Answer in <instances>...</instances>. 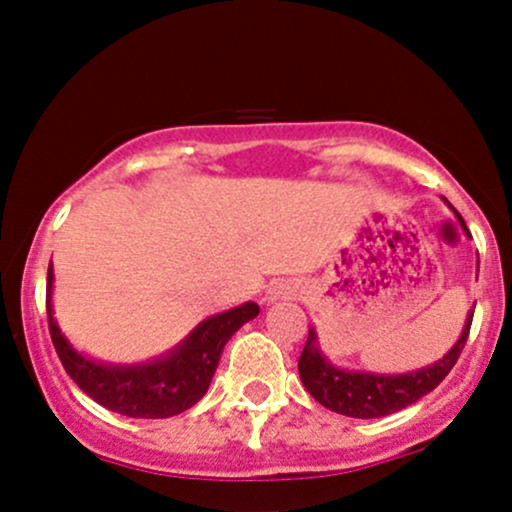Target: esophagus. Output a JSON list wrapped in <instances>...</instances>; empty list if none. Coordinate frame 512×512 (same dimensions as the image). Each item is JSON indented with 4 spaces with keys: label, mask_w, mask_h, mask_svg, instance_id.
<instances>
[{
    "label": "esophagus",
    "mask_w": 512,
    "mask_h": 512,
    "mask_svg": "<svg viewBox=\"0 0 512 512\" xmlns=\"http://www.w3.org/2000/svg\"><path fill=\"white\" fill-rule=\"evenodd\" d=\"M279 298H296V286H291V284H274L272 289L267 291V298H264V301L274 303V301H279Z\"/></svg>",
    "instance_id": "34e87169"
}]
</instances>
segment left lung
Returning a JSON list of instances; mask_svg holds the SVG:
<instances>
[{"label":"left lung","mask_w":512,"mask_h":512,"mask_svg":"<svg viewBox=\"0 0 512 512\" xmlns=\"http://www.w3.org/2000/svg\"><path fill=\"white\" fill-rule=\"evenodd\" d=\"M457 219H460L464 233H467V226H464L460 214H457ZM472 317L474 313L469 310L460 339L440 361L399 375L366 373V370H344L332 366L327 356H322L320 346H317V334L310 327L308 342H305L303 354L298 358V373H301L305 390L322 407L344 416H354V419H380V416L395 414V411H402L409 404L419 402L421 397L443 383L445 375L450 373L457 358H460L464 344H467Z\"/></svg>","instance_id":"1"}]
</instances>
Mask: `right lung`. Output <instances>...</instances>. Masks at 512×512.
<instances>
[{
    "instance_id": "right-lung-1",
    "label": "right lung",
    "mask_w": 512,
    "mask_h": 512,
    "mask_svg": "<svg viewBox=\"0 0 512 512\" xmlns=\"http://www.w3.org/2000/svg\"><path fill=\"white\" fill-rule=\"evenodd\" d=\"M52 264L48 267V325L64 370L88 397L132 419H168L195 407L207 395L223 346L245 322L260 313L257 303H243L199 325L166 356L137 366H108L74 349L52 317Z\"/></svg>"
}]
</instances>
